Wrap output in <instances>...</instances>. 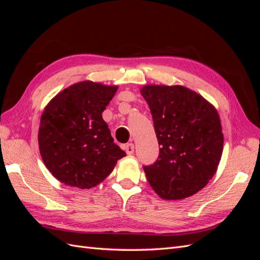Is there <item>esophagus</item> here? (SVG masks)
<instances>
[{
	"label": "esophagus",
	"mask_w": 260,
	"mask_h": 260,
	"mask_svg": "<svg viewBox=\"0 0 260 260\" xmlns=\"http://www.w3.org/2000/svg\"><path fill=\"white\" fill-rule=\"evenodd\" d=\"M123 148H124L125 153H127L128 155H131V154H133V152H135V145H133L132 143L125 144V145L123 146Z\"/></svg>",
	"instance_id": "34e87169"
}]
</instances>
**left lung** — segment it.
I'll return each mask as SVG.
<instances>
[{
    "instance_id": "1",
    "label": "left lung",
    "mask_w": 260,
    "mask_h": 260,
    "mask_svg": "<svg viewBox=\"0 0 260 260\" xmlns=\"http://www.w3.org/2000/svg\"><path fill=\"white\" fill-rule=\"evenodd\" d=\"M141 94L160 145L144 166L148 183L164 200H182L205 186L221 159L223 135L216 108L182 85H145Z\"/></svg>"
}]
</instances>
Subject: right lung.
<instances>
[{
    "mask_svg": "<svg viewBox=\"0 0 260 260\" xmlns=\"http://www.w3.org/2000/svg\"><path fill=\"white\" fill-rule=\"evenodd\" d=\"M117 89L92 81L78 82L59 92L44 108L39 148L46 168L61 183L91 188L125 156L102 117Z\"/></svg>",
    "mask_w": 260,
    "mask_h": 260,
    "instance_id": "1",
    "label": "right lung"
}]
</instances>
